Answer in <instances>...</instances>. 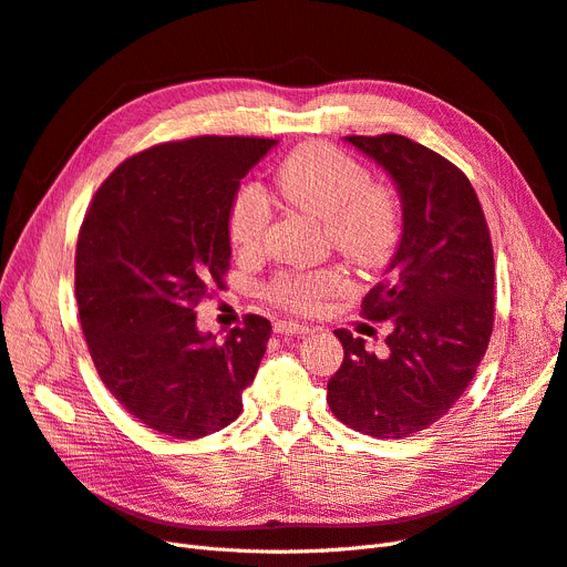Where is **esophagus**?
Instances as JSON below:
<instances>
[{"mask_svg":"<svg viewBox=\"0 0 567 567\" xmlns=\"http://www.w3.org/2000/svg\"><path fill=\"white\" fill-rule=\"evenodd\" d=\"M276 333H285V336H308L312 333V329L308 324H299V322H287V319H280V322L274 324Z\"/></svg>","mask_w":567,"mask_h":567,"instance_id":"34e87169","label":"esophagus"}]
</instances>
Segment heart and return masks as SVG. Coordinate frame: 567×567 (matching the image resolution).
<instances>
[{
  "instance_id": "1",
  "label": "heart",
  "mask_w": 567,
  "mask_h": 567,
  "mask_svg": "<svg viewBox=\"0 0 567 567\" xmlns=\"http://www.w3.org/2000/svg\"><path fill=\"white\" fill-rule=\"evenodd\" d=\"M276 189L282 199L322 219L324 234L338 252L359 266L384 264L401 238V208L384 185L371 183L368 171L327 143L297 147L276 171ZM270 219V202L261 185L243 183L227 210V236L240 255L259 250ZM340 270L280 274L270 280V301L289 310H315L322 299L340 291Z\"/></svg>"
}]
</instances>
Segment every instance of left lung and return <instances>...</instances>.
Listing matches in <instances>:
<instances>
[{
  "label": "left lung",
  "mask_w": 567,
  "mask_h": 567,
  "mask_svg": "<svg viewBox=\"0 0 567 567\" xmlns=\"http://www.w3.org/2000/svg\"><path fill=\"white\" fill-rule=\"evenodd\" d=\"M396 183L403 234L363 317L391 322L386 354L348 329L327 384L338 420L373 437H410L435 424L475 378L494 329V248L461 168L408 136H344Z\"/></svg>",
  "instance_id": "1"
}]
</instances>
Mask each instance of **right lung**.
Returning <instances> with one entry per match:
<instances>
[{"mask_svg": "<svg viewBox=\"0 0 567 567\" xmlns=\"http://www.w3.org/2000/svg\"><path fill=\"white\" fill-rule=\"evenodd\" d=\"M278 141L196 136L153 145L96 189L76 245V301L90 357L136 422L176 440L229 426L270 322L245 315L225 340L196 329V303L225 287L227 210Z\"/></svg>", "mask_w": 567, "mask_h": 567, "instance_id": "obj_1", "label": "right lung"}]
</instances>
